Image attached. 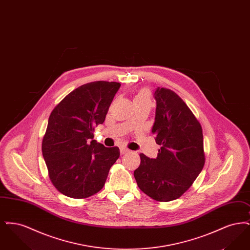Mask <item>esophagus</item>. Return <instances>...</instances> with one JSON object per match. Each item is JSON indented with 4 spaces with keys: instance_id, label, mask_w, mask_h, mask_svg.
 <instances>
[{
    "instance_id": "esophagus-1",
    "label": "esophagus",
    "mask_w": 250,
    "mask_h": 250,
    "mask_svg": "<svg viewBox=\"0 0 250 250\" xmlns=\"http://www.w3.org/2000/svg\"><path fill=\"white\" fill-rule=\"evenodd\" d=\"M128 152H129V150L126 149V148H125V147H121V148H120V153H121V155H125V154H126V153H128Z\"/></svg>"
}]
</instances>
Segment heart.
<instances>
[{"instance_id":"obj_1","label":"heart","mask_w":250,"mask_h":250,"mask_svg":"<svg viewBox=\"0 0 250 250\" xmlns=\"http://www.w3.org/2000/svg\"><path fill=\"white\" fill-rule=\"evenodd\" d=\"M135 100H146V101H149V98H148V96H147L145 93H142V94L137 95Z\"/></svg>"}]
</instances>
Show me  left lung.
Masks as SVG:
<instances>
[{
	"label": "left lung",
	"instance_id": "left-lung-1",
	"mask_svg": "<svg viewBox=\"0 0 250 250\" xmlns=\"http://www.w3.org/2000/svg\"><path fill=\"white\" fill-rule=\"evenodd\" d=\"M152 133L160 145L156 158L141 156L134 177L140 189L155 201L170 202L188 190L204 166L199 121L174 92L157 88Z\"/></svg>",
	"mask_w": 250,
	"mask_h": 250
}]
</instances>
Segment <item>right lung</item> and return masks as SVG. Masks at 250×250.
Wrapping results in <instances>:
<instances>
[{
    "label": "right lung",
    "mask_w": 250,
    "mask_h": 250,
    "mask_svg": "<svg viewBox=\"0 0 250 250\" xmlns=\"http://www.w3.org/2000/svg\"><path fill=\"white\" fill-rule=\"evenodd\" d=\"M119 83L95 82L72 91L54 107L42 142V154L53 186L62 194L83 199L101 190L118 147L94 140L95 126L105 121Z\"/></svg>",
    "instance_id": "obj_1"
}]
</instances>
